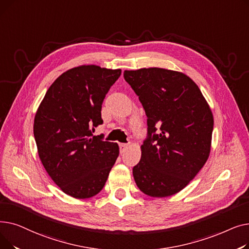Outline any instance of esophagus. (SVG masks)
Wrapping results in <instances>:
<instances>
[{
	"label": "esophagus",
	"mask_w": 249,
	"mask_h": 249,
	"mask_svg": "<svg viewBox=\"0 0 249 249\" xmlns=\"http://www.w3.org/2000/svg\"><path fill=\"white\" fill-rule=\"evenodd\" d=\"M119 147H120V152L123 153V152H125L126 149L128 148V144H125V143H121V144L119 145Z\"/></svg>",
	"instance_id": "1"
}]
</instances>
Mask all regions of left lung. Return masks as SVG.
Segmentation results:
<instances>
[{"label":"left lung","mask_w":249,"mask_h":249,"mask_svg":"<svg viewBox=\"0 0 249 249\" xmlns=\"http://www.w3.org/2000/svg\"><path fill=\"white\" fill-rule=\"evenodd\" d=\"M147 117V137L133 177L141 192L164 198L184 189L206 163L214 119L199 87L182 72L125 71Z\"/></svg>","instance_id":"obj_1"}]
</instances>
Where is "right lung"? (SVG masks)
Masks as SVG:
<instances>
[{
    "label": "right lung",
    "instance_id": "right-lung-1",
    "mask_svg": "<svg viewBox=\"0 0 249 249\" xmlns=\"http://www.w3.org/2000/svg\"><path fill=\"white\" fill-rule=\"evenodd\" d=\"M121 70L82 65L47 89L34 119V138L47 174L63 193L88 199L101 192L118 155L117 143L93 136L101 110Z\"/></svg>",
    "mask_w": 249,
    "mask_h": 249
}]
</instances>
